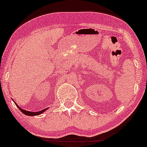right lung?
I'll use <instances>...</instances> for the list:
<instances>
[{"label":"right lung","instance_id":"1","mask_svg":"<svg viewBox=\"0 0 147 147\" xmlns=\"http://www.w3.org/2000/svg\"><path fill=\"white\" fill-rule=\"evenodd\" d=\"M13 102H15V105L17 106L18 108H19V109L20 110H21V111L22 112H23V113L24 114H25V115H27V116H37V115H39V114H42V113H43V112L46 111V110H47L48 109V108H45V109H43V110H40V111H39V112H30V111H27V110H25L22 109L21 108L19 107V105H18V104H17V103H16V102H15V101H13Z\"/></svg>","mask_w":147,"mask_h":147}]
</instances>
